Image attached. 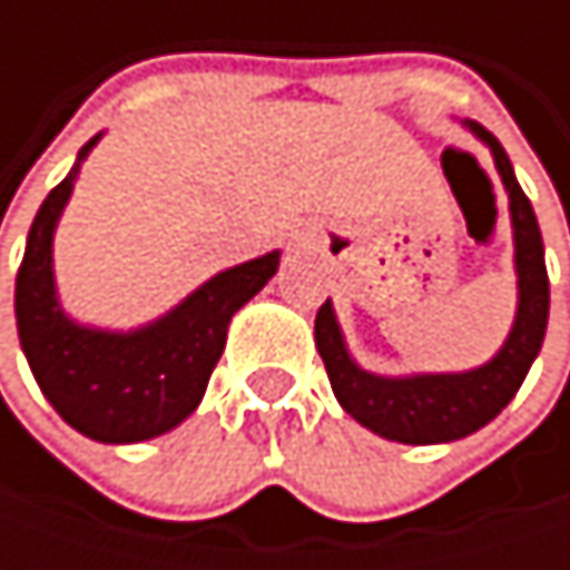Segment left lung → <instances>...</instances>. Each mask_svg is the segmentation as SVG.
Returning <instances> with one entry per match:
<instances>
[{
    "mask_svg": "<svg viewBox=\"0 0 570 570\" xmlns=\"http://www.w3.org/2000/svg\"><path fill=\"white\" fill-rule=\"evenodd\" d=\"M469 128L492 148L495 168L509 190L514 230V271H518V313L505 346L479 370L469 373H429V376H376L360 370L343 343L340 323L333 316L330 299L316 309V350L323 356L330 386L340 405L366 429L383 439L405 445H435L455 442L482 425H489L524 383L544 330H548V271H544V244L538 230V217L521 184L514 180L512 161L499 138L482 125L469 121Z\"/></svg>",
    "mask_w": 570,
    "mask_h": 570,
    "instance_id": "obj_1",
    "label": "left lung"
}]
</instances>
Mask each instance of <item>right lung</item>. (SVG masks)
Listing matches in <instances>:
<instances>
[{"label": "right lung", "mask_w": 570, "mask_h": 570, "mask_svg": "<svg viewBox=\"0 0 570 570\" xmlns=\"http://www.w3.org/2000/svg\"><path fill=\"white\" fill-rule=\"evenodd\" d=\"M95 141L98 135L32 220L16 277V326L32 376L58 415L95 442L125 445L168 432L197 409L224 353L230 316L277 274L281 254L217 274L168 316L131 333L71 323L56 296L52 234Z\"/></svg>", "instance_id": "obj_1"}]
</instances>
